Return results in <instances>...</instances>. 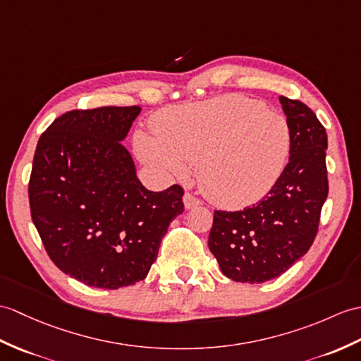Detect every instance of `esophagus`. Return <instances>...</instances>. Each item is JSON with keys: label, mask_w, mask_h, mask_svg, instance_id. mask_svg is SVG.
Here are the masks:
<instances>
[{"label": "esophagus", "mask_w": 361, "mask_h": 361, "mask_svg": "<svg viewBox=\"0 0 361 361\" xmlns=\"http://www.w3.org/2000/svg\"><path fill=\"white\" fill-rule=\"evenodd\" d=\"M183 203H184V207L186 209H192V207H197L201 204V200L197 198L195 195H192L190 192H186L183 197Z\"/></svg>", "instance_id": "esophagus-1"}]
</instances>
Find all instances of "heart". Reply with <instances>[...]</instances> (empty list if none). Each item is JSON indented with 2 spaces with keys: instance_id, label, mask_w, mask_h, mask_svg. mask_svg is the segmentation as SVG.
Here are the masks:
<instances>
[{
  "instance_id": "obj_1",
  "label": "heart",
  "mask_w": 361,
  "mask_h": 361,
  "mask_svg": "<svg viewBox=\"0 0 361 361\" xmlns=\"http://www.w3.org/2000/svg\"><path fill=\"white\" fill-rule=\"evenodd\" d=\"M154 135L135 133L142 161L184 175L198 164V183L215 204L237 209L263 198L279 180L289 154L288 124L280 115L238 95L158 114Z\"/></svg>"
}]
</instances>
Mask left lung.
<instances>
[{
	"instance_id": "left-lung-1",
	"label": "left lung",
	"mask_w": 361,
	"mask_h": 361,
	"mask_svg": "<svg viewBox=\"0 0 361 361\" xmlns=\"http://www.w3.org/2000/svg\"><path fill=\"white\" fill-rule=\"evenodd\" d=\"M280 103L289 128V163L258 203L214 212L209 249L233 281H269L303 257L329 192L326 129L305 103L286 97Z\"/></svg>"
}]
</instances>
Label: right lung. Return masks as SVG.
Returning <instances> with one entry per match:
<instances>
[{
	"mask_svg": "<svg viewBox=\"0 0 361 361\" xmlns=\"http://www.w3.org/2000/svg\"><path fill=\"white\" fill-rule=\"evenodd\" d=\"M138 106L71 111L39 137L29 181L32 221L58 269L87 286L146 279L184 211L178 184L152 192L123 146Z\"/></svg>",
	"mask_w": 361,
	"mask_h": 361,
	"instance_id": "obj_1",
	"label": "right lung"
}]
</instances>
